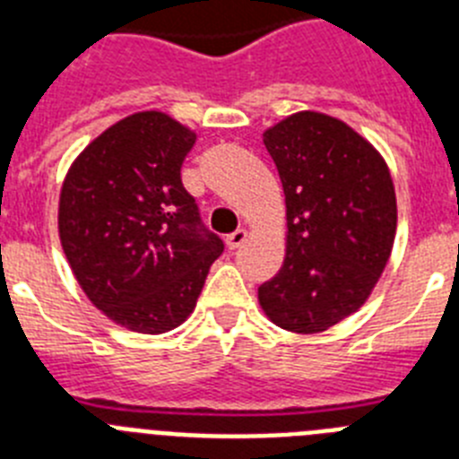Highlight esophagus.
<instances>
[{"label": "esophagus", "instance_id": "1", "mask_svg": "<svg viewBox=\"0 0 459 459\" xmlns=\"http://www.w3.org/2000/svg\"><path fill=\"white\" fill-rule=\"evenodd\" d=\"M246 241H248V232H246V230H237V232L230 234V237L225 238L227 248H230V250L241 248V246H243V243H246Z\"/></svg>", "mask_w": 459, "mask_h": 459}]
</instances>
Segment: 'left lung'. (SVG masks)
<instances>
[{"label":"left lung","mask_w":459,"mask_h":459,"mask_svg":"<svg viewBox=\"0 0 459 459\" xmlns=\"http://www.w3.org/2000/svg\"><path fill=\"white\" fill-rule=\"evenodd\" d=\"M285 193V262L257 290L259 306L291 333H322L370 299L393 253L391 169L342 119L301 109L262 133Z\"/></svg>","instance_id":"obj_1"}]
</instances>
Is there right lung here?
<instances>
[{
    "label": "right lung",
    "mask_w": 459,
    "mask_h": 459,
    "mask_svg": "<svg viewBox=\"0 0 459 459\" xmlns=\"http://www.w3.org/2000/svg\"><path fill=\"white\" fill-rule=\"evenodd\" d=\"M195 131L160 109L105 128L80 152L59 193V241L89 301L135 333L190 317L222 241L200 227L181 184Z\"/></svg>",
    "instance_id": "add662e5"
}]
</instances>
